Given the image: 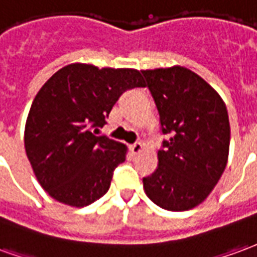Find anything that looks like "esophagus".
I'll return each instance as SVG.
<instances>
[{
	"mask_svg": "<svg viewBox=\"0 0 257 257\" xmlns=\"http://www.w3.org/2000/svg\"><path fill=\"white\" fill-rule=\"evenodd\" d=\"M144 149V147H142L141 142H136V144H133V145H130V151L134 153V155H138L140 152Z\"/></svg>",
	"mask_w": 257,
	"mask_h": 257,
	"instance_id": "esophagus-1",
	"label": "esophagus"
}]
</instances>
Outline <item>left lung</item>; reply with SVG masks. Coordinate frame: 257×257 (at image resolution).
Returning <instances> with one entry per match:
<instances>
[{
    "label": "left lung",
    "mask_w": 257,
    "mask_h": 257,
    "mask_svg": "<svg viewBox=\"0 0 257 257\" xmlns=\"http://www.w3.org/2000/svg\"><path fill=\"white\" fill-rule=\"evenodd\" d=\"M142 75L170 136L157 152L159 166L142 179L147 196L167 211L197 207L222 177L228 157L230 123L218 91L190 69H145Z\"/></svg>",
    "instance_id": "1"
}]
</instances>
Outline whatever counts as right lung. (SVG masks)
<instances>
[{
    "instance_id": "right-lung-1",
    "label": "right lung",
    "mask_w": 257,
    "mask_h": 257,
    "mask_svg": "<svg viewBox=\"0 0 257 257\" xmlns=\"http://www.w3.org/2000/svg\"><path fill=\"white\" fill-rule=\"evenodd\" d=\"M133 68H98L74 63L59 69L30 108L24 148L39 185L50 197L86 207L102 197L127 147L97 136L126 90L142 87Z\"/></svg>"
}]
</instances>
